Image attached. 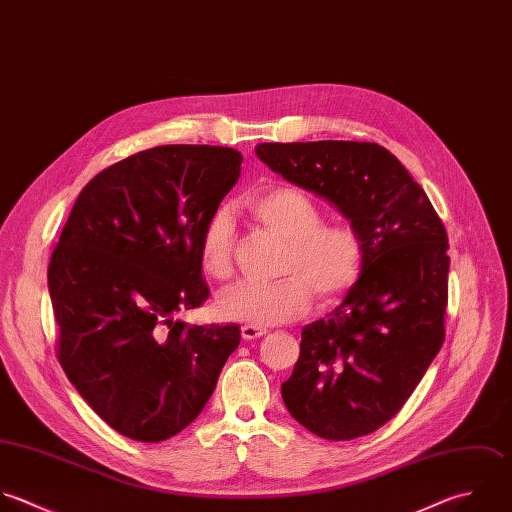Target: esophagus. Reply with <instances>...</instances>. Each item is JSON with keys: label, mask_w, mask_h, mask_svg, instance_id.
<instances>
[{"label": "esophagus", "mask_w": 512, "mask_h": 512, "mask_svg": "<svg viewBox=\"0 0 512 512\" xmlns=\"http://www.w3.org/2000/svg\"><path fill=\"white\" fill-rule=\"evenodd\" d=\"M263 335H267V329H261V327H255V325H243L241 327V337L245 341H253V339H259Z\"/></svg>", "instance_id": "1"}]
</instances>
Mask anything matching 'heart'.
Segmentation results:
<instances>
[{"label": "heart", "mask_w": 512, "mask_h": 512, "mask_svg": "<svg viewBox=\"0 0 512 512\" xmlns=\"http://www.w3.org/2000/svg\"><path fill=\"white\" fill-rule=\"evenodd\" d=\"M255 221L287 239L281 279L241 283L217 303L225 319L271 327L301 317L313 303L341 301L359 281L365 265V239L349 221L325 223L323 207L295 187H269L245 199ZM201 269L227 281L235 273V225L227 209L207 219L199 239Z\"/></svg>", "instance_id": "b5f03b06"}]
</instances>
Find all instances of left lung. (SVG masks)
Listing matches in <instances>:
<instances>
[{
    "label": "left lung",
    "mask_w": 512,
    "mask_h": 512,
    "mask_svg": "<svg viewBox=\"0 0 512 512\" xmlns=\"http://www.w3.org/2000/svg\"><path fill=\"white\" fill-rule=\"evenodd\" d=\"M287 181L329 199L363 235L357 285L301 331V355L281 385L287 411L329 441L389 423L445 343L447 229L401 161L367 141L261 143Z\"/></svg>",
    "instance_id": "obj_1"
}]
</instances>
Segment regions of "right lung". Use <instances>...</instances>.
Here are the masks:
<instances>
[{"instance_id":"right-lung-1","label":"right lung","mask_w":512,"mask_h":512,"mask_svg":"<svg viewBox=\"0 0 512 512\" xmlns=\"http://www.w3.org/2000/svg\"><path fill=\"white\" fill-rule=\"evenodd\" d=\"M241 153L161 145L97 173L51 253L57 361L119 435L159 443L197 419L239 347V327L187 325L201 307L199 239L241 175Z\"/></svg>"}]
</instances>
